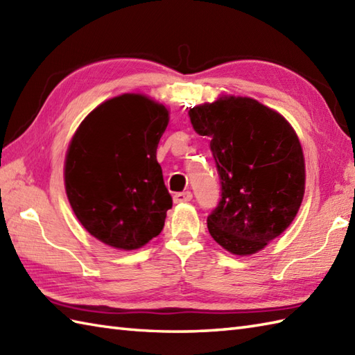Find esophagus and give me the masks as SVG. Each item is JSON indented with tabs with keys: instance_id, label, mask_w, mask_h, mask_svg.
Returning <instances> with one entry per match:
<instances>
[{
	"instance_id": "1",
	"label": "esophagus",
	"mask_w": 355,
	"mask_h": 355,
	"mask_svg": "<svg viewBox=\"0 0 355 355\" xmlns=\"http://www.w3.org/2000/svg\"><path fill=\"white\" fill-rule=\"evenodd\" d=\"M192 200V192H189V191H186V192H178V193H175L173 195V202H187V201H191Z\"/></svg>"
}]
</instances>
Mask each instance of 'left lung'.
I'll return each mask as SVG.
<instances>
[{"label": "left lung", "instance_id": "obj_1", "mask_svg": "<svg viewBox=\"0 0 355 355\" xmlns=\"http://www.w3.org/2000/svg\"><path fill=\"white\" fill-rule=\"evenodd\" d=\"M193 130L210 139L221 200L207 216L212 238L233 254L259 252L296 216L305 162L291 125L250 97H220L189 110Z\"/></svg>", "mask_w": 355, "mask_h": 355}]
</instances>
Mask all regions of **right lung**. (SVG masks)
<instances>
[{
    "mask_svg": "<svg viewBox=\"0 0 355 355\" xmlns=\"http://www.w3.org/2000/svg\"><path fill=\"white\" fill-rule=\"evenodd\" d=\"M169 112L141 94L103 102L65 157V191L80 224L103 244L140 248L163 230L172 198L157 162Z\"/></svg>",
    "mask_w": 355,
    "mask_h": 355,
    "instance_id": "1",
    "label": "right lung"
}]
</instances>
